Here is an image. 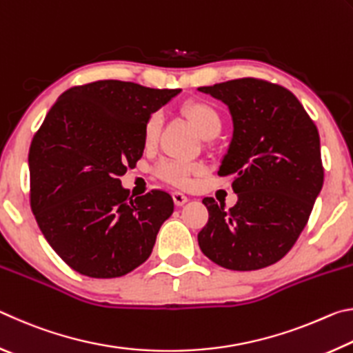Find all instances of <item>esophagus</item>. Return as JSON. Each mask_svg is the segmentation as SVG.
Instances as JSON below:
<instances>
[{
    "label": "esophagus",
    "instance_id": "esophagus-1",
    "mask_svg": "<svg viewBox=\"0 0 353 353\" xmlns=\"http://www.w3.org/2000/svg\"><path fill=\"white\" fill-rule=\"evenodd\" d=\"M172 199H174V204L177 207H182L183 204H187V201H188L187 196L181 193V191H174V193H172Z\"/></svg>",
    "mask_w": 353,
    "mask_h": 353
}]
</instances>
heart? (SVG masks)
Instances as JSON below:
<instances>
[{"instance_id": "b5f03b06", "label": "heart", "mask_w": 353, "mask_h": 353, "mask_svg": "<svg viewBox=\"0 0 353 353\" xmlns=\"http://www.w3.org/2000/svg\"><path fill=\"white\" fill-rule=\"evenodd\" d=\"M183 113L190 118L193 126L198 130L202 139L210 140L214 139L223 128V119L219 112L214 109L210 103L205 101H193L183 107ZM162 126V117L160 113H152L146 119L145 128H143V140L146 145H154ZM199 171L196 163L183 162V160H162L155 168V172L160 179L170 182L176 187H188L191 182V176Z\"/></svg>"}]
</instances>
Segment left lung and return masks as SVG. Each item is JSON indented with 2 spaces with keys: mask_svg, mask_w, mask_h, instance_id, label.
I'll return each instance as SVG.
<instances>
[{
  "mask_svg": "<svg viewBox=\"0 0 353 353\" xmlns=\"http://www.w3.org/2000/svg\"><path fill=\"white\" fill-rule=\"evenodd\" d=\"M229 107L234 121L219 176H234L236 204L204 198L208 223L199 248L234 271L261 270L290 252L324 183L319 134L285 87L243 77L199 87Z\"/></svg>",
  "mask_w": 353,
  "mask_h": 353,
  "instance_id": "obj_1",
  "label": "left lung"
}]
</instances>
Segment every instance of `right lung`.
Masks as SVG:
<instances>
[{"instance_id":"add662e5","label":"right lung","mask_w":353,"mask_h":353,"mask_svg":"<svg viewBox=\"0 0 353 353\" xmlns=\"http://www.w3.org/2000/svg\"><path fill=\"white\" fill-rule=\"evenodd\" d=\"M181 92L98 81L70 88L48 112L29 149L31 208L74 271L121 277L151 255L174 202L160 190L132 199L118 177L141 159L149 115Z\"/></svg>"}]
</instances>
